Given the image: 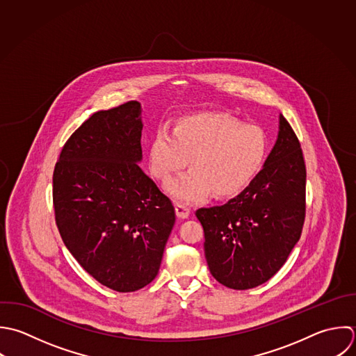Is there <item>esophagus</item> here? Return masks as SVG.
<instances>
[{"mask_svg": "<svg viewBox=\"0 0 356 356\" xmlns=\"http://www.w3.org/2000/svg\"><path fill=\"white\" fill-rule=\"evenodd\" d=\"M175 211H176V216L180 219H187L190 216V209L181 204H176Z\"/></svg>", "mask_w": 356, "mask_h": 356, "instance_id": "esophagus-1", "label": "esophagus"}]
</instances>
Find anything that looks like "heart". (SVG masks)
<instances>
[{
  "label": "heart",
  "mask_w": 356,
  "mask_h": 356,
  "mask_svg": "<svg viewBox=\"0 0 356 356\" xmlns=\"http://www.w3.org/2000/svg\"><path fill=\"white\" fill-rule=\"evenodd\" d=\"M268 156V138L255 124H241L220 112L180 118L173 131L159 127L148 148L154 177L166 181L192 159L193 170L168 181L166 193L179 202H201L213 191L233 197L261 172Z\"/></svg>",
  "instance_id": "obj_1"
}]
</instances>
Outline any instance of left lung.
Masks as SVG:
<instances>
[{
    "mask_svg": "<svg viewBox=\"0 0 356 356\" xmlns=\"http://www.w3.org/2000/svg\"><path fill=\"white\" fill-rule=\"evenodd\" d=\"M307 169L283 115L277 140L258 176L225 205L195 212L212 276L233 290L266 283L286 264L305 219Z\"/></svg>",
    "mask_w": 356,
    "mask_h": 356,
    "instance_id": "left-lung-1",
    "label": "left lung"
}]
</instances>
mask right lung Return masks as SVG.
<instances>
[{
	"instance_id": "add662e5",
	"label": "right lung",
	"mask_w": 356,
	"mask_h": 356,
	"mask_svg": "<svg viewBox=\"0 0 356 356\" xmlns=\"http://www.w3.org/2000/svg\"><path fill=\"white\" fill-rule=\"evenodd\" d=\"M141 104L95 112L66 141L52 198L59 234L102 286L131 293L158 275L176 216L140 162Z\"/></svg>"
}]
</instances>
